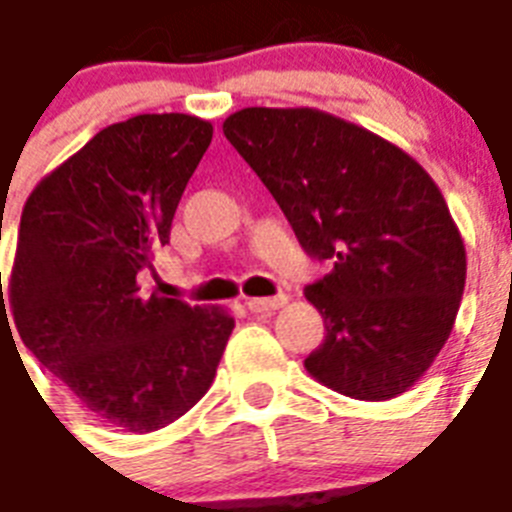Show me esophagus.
Here are the masks:
<instances>
[{"label":"esophagus","instance_id":"1","mask_svg":"<svg viewBox=\"0 0 512 512\" xmlns=\"http://www.w3.org/2000/svg\"><path fill=\"white\" fill-rule=\"evenodd\" d=\"M286 302H289V297H286V294H278V297L249 299L247 307L252 310V313H273V310H278V307H284Z\"/></svg>","mask_w":512,"mask_h":512}]
</instances>
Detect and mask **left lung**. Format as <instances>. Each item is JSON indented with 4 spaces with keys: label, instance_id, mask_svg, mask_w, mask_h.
Here are the masks:
<instances>
[{
    "label": "left lung",
    "instance_id": "8db88e82",
    "mask_svg": "<svg viewBox=\"0 0 512 512\" xmlns=\"http://www.w3.org/2000/svg\"><path fill=\"white\" fill-rule=\"evenodd\" d=\"M223 134L307 255L331 265L305 289L326 323L307 373L352 400L407 392L450 339L465 289L463 236L434 178L392 141L313 107H244Z\"/></svg>",
    "mask_w": 512,
    "mask_h": 512
}]
</instances>
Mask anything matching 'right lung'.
<instances>
[{
  "instance_id": "obj_1",
  "label": "right lung",
  "mask_w": 512,
  "mask_h": 512,
  "mask_svg": "<svg viewBox=\"0 0 512 512\" xmlns=\"http://www.w3.org/2000/svg\"><path fill=\"white\" fill-rule=\"evenodd\" d=\"M210 141L213 126L184 112L102 128L26 199L7 299L0 273L2 321L7 301L36 360L112 429L178 421L210 389L234 331L223 307L144 299L136 284L170 242Z\"/></svg>"
}]
</instances>
